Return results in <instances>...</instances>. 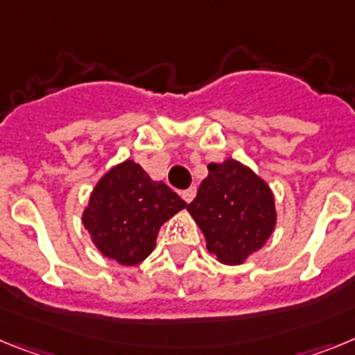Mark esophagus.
Returning <instances> with one entry per match:
<instances>
[{
	"label": "esophagus",
	"instance_id": "obj_1",
	"mask_svg": "<svg viewBox=\"0 0 355 355\" xmlns=\"http://www.w3.org/2000/svg\"><path fill=\"white\" fill-rule=\"evenodd\" d=\"M180 195H182V198H184V202L191 203V202H193V198L196 196V189H195V187H189V189L182 191Z\"/></svg>",
	"mask_w": 355,
	"mask_h": 355
}]
</instances>
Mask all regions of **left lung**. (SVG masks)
I'll return each mask as SVG.
<instances>
[{"mask_svg": "<svg viewBox=\"0 0 355 355\" xmlns=\"http://www.w3.org/2000/svg\"><path fill=\"white\" fill-rule=\"evenodd\" d=\"M207 169V178L187 211L216 261L239 266L261 250L275 230V196L264 178L236 159L211 162Z\"/></svg>", "mask_w": 355, "mask_h": 355, "instance_id": "left-lung-1", "label": "left lung"}]
</instances>
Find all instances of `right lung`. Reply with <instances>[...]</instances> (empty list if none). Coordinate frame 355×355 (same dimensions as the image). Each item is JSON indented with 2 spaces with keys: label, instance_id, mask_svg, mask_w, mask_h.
I'll list each match as a JSON object with an SVG mask.
<instances>
[{
  "label": "right lung",
  "instance_id": "obj_1",
  "mask_svg": "<svg viewBox=\"0 0 355 355\" xmlns=\"http://www.w3.org/2000/svg\"><path fill=\"white\" fill-rule=\"evenodd\" d=\"M186 207L164 182L150 178L128 159L96 182L82 223L103 257L135 266L153 252L160 227Z\"/></svg>",
  "mask_w": 355,
  "mask_h": 355
}]
</instances>
